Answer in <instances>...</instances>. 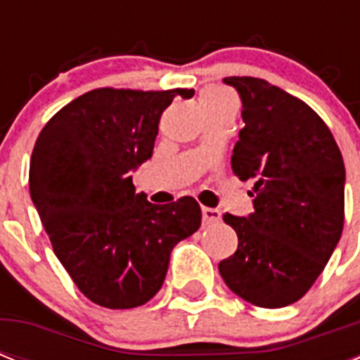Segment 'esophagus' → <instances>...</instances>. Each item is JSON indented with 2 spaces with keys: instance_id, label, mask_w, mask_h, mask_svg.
<instances>
[{
  "instance_id": "1",
  "label": "esophagus",
  "mask_w": 360,
  "mask_h": 360,
  "mask_svg": "<svg viewBox=\"0 0 360 360\" xmlns=\"http://www.w3.org/2000/svg\"><path fill=\"white\" fill-rule=\"evenodd\" d=\"M202 219L203 224H214L220 220V211L219 209H211V207H203L202 209Z\"/></svg>"
}]
</instances>
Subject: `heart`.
<instances>
[{
	"label": "heart",
	"instance_id": "1",
	"mask_svg": "<svg viewBox=\"0 0 360 360\" xmlns=\"http://www.w3.org/2000/svg\"><path fill=\"white\" fill-rule=\"evenodd\" d=\"M224 98H230V95L224 91H207L203 95V104L219 103V101H224Z\"/></svg>",
	"mask_w": 360,
	"mask_h": 360
}]
</instances>
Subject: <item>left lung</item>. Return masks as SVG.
<instances>
[{
    "label": "left lung",
    "instance_id": "1",
    "mask_svg": "<svg viewBox=\"0 0 360 360\" xmlns=\"http://www.w3.org/2000/svg\"><path fill=\"white\" fill-rule=\"evenodd\" d=\"M243 103L231 169L254 179V213L224 222L233 256L219 263L226 285L262 308L299 301L316 282L344 230V158L329 127L308 104L252 76L224 78Z\"/></svg>",
    "mask_w": 360,
    "mask_h": 360
}]
</instances>
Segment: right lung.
Returning a JSON list of instances; mask_svg holds the SVG:
<instances>
[{"label":"right lung","instance_id":"obj_1","mask_svg":"<svg viewBox=\"0 0 360 360\" xmlns=\"http://www.w3.org/2000/svg\"><path fill=\"white\" fill-rule=\"evenodd\" d=\"M177 95L194 89H93L59 110L33 147V205L61 265L98 307L146 304L162 288L174 246L202 224L194 198L155 205L130 175L151 158L160 115Z\"/></svg>","mask_w":360,"mask_h":360}]
</instances>
